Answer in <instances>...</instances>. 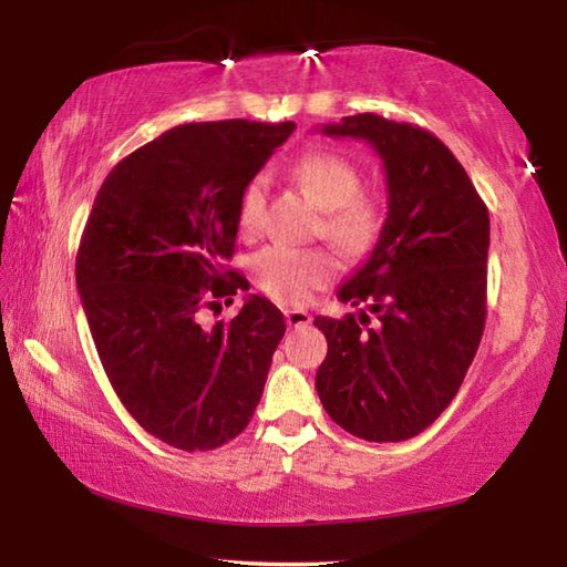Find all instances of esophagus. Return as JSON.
Instances as JSON below:
<instances>
[{
    "mask_svg": "<svg viewBox=\"0 0 567 567\" xmlns=\"http://www.w3.org/2000/svg\"><path fill=\"white\" fill-rule=\"evenodd\" d=\"M285 322L287 328H307L312 318L305 310H285Z\"/></svg>",
    "mask_w": 567,
    "mask_h": 567,
    "instance_id": "34e87169",
    "label": "esophagus"
}]
</instances>
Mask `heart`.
<instances>
[{
	"mask_svg": "<svg viewBox=\"0 0 567 567\" xmlns=\"http://www.w3.org/2000/svg\"><path fill=\"white\" fill-rule=\"evenodd\" d=\"M295 177L322 209L320 233L348 255H364L378 243L382 213L375 199L362 195L360 169L334 152H312L295 165ZM265 189L255 179L239 203L237 223L255 235L262 223ZM252 272L265 292L287 305H302L338 272V260L322 247L270 245L255 255Z\"/></svg>",
	"mask_w": 567,
	"mask_h": 567,
	"instance_id": "heart-1",
	"label": "heart"
}]
</instances>
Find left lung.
<instances>
[{"instance_id":"left-lung-1","label":"left lung","mask_w":567,"mask_h":567,"mask_svg":"<svg viewBox=\"0 0 567 567\" xmlns=\"http://www.w3.org/2000/svg\"><path fill=\"white\" fill-rule=\"evenodd\" d=\"M320 132L364 140L378 152L388 217L375 249L338 290L340 302L360 312L315 318L328 338L315 388L350 435L400 443L433 425L475 358L485 328L491 217L435 134L372 112Z\"/></svg>"}]
</instances>
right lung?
I'll list each match as a JSON object with an SVG mask.
<instances>
[{
	"label": "right lung",
	"mask_w": 567,
	"mask_h": 567,
	"mask_svg": "<svg viewBox=\"0 0 567 567\" xmlns=\"http://www.w3.org/2000/svg\"><path fill=\"white\" fill-rule=\"evenodd\" d=\"M292 130L179 124L124 157L92 205L76 290L94 348L130 415L177 450L225 445L262 398L282 312L260 295H247L229 322L207 328L203 312L245 290V277L225 270L239 203Z\"/></svg>",
	"instance_id": "1"
}]
</instances>
